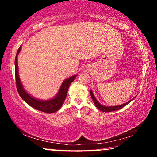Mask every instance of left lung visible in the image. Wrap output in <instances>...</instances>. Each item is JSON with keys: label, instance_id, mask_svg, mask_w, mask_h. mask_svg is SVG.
I'll list each match as a JSON object with an SVG mask.
<instances>
[{"label": "left lung", "instance_id": "left-lung-1", "mask_svg": "<svg viewBox=\"0 0 157 157\" xmlns=\"http://www.w3.org/2000/svg\"><path fill=\"white\" fill-rule=\"evenodd\" d=\"M90 94H91V96L92 98V99H93V101L94 103V104H95V106H96V108H97L98 110L101 111H104V112H111V111H117V110H119V109H121V108H123L124 106H126V105L129 104V103L132 101V100H134V98H133L132 99H131L130 101H128V102L125 103V104H121V105H119V106H104V105H102L98 101L97 99H96L95 96H94V94H93V91H92V90L90 91Z\"/></svg>", "mask_w": 157, "mask_h": 157}]
</instances>
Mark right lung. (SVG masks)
I'll use <instances>...</instances> for the list:
<instances>
[{"label":"right lung","mask_w":157,"mask_h":157,"mask_svg":"<svg viewBox=\"0 0 157 157\" xmlns=\"http://www.w3.org/2000/svg\"><path fill=\"white\" fill-rule=\"evenodd\" d=\"M21 50V46L17 51L16 59H15V74H16V87L19 95L23 98L24 101L29 105L30 106L33 107L36 110L43 111V112L47 113H52L56 111H59L61 107L63 106L64 101H65L66 96H67L68 89L69 86L75 78H76L77 74L69 77L65 79L61 83V86L57 94L53 96V98L48 100H42L39 98H35L31 96V94L28 93L23 87L21 82L20 77H19L18 73V56Z\"/></svg>","instance_id":"add662e5"}]
</instances>
